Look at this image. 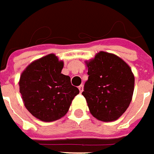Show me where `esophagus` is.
Returning a JSON list of instances; mask_svg holds the SVG:
<instances>
[{
    "label": "esophagus",
    "mask_w": 154,
    "mask_h": 154,
    "mask_svg": "<svg viewBox=\"0 0 154 154\" xmlns=\"http://www.w3.org/2000/svg\"><path fill=\"white\" fill-rule=\"evenodd\" d=\"M79 92L82 93L83 90H84V85H80L79 86Z\"/></svg>",
    "instance_id": "34e87169"
}]
</instances>
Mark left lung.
Instances as JSON below:
<instances>
[{
  "instance_id": "left-lung-1",
  "label": "left lung",
  "mask_w": 154,
  "mask_h": 154,
  "mask_svg": "<svg viewBox=\"0 0 154 154\" xmlns=\"http://www.w3.org/2000/svg\"><path fill=\"white\" fill-rule=\"evenodd\" d=\"M89 78L82 94L94 118L117 120L126 111L134 89V75L127 63L114 54L100 51L86 61Z\"/></svg>"
}]
</instances>
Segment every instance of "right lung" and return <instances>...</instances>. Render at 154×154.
Here are the masks:
<instances>
[{
	"label": "right lung",
	"instance_id": "right-lung-1",
	"mask_svg": "<svg viewBox=\"0 0 154 154\" xmlns=\"http://www.w3.org/2000/svg\"><path fill=\"white\" fill-rule=\"evenodd\" d=\"M64 62L54 54L35 60L20 78V93L27 110L38 119L52 122L68 112L79 89L61 74Z\"/></svg>",
	"mask_w": 154,
	"mask_h": 154
}]
</instances>
